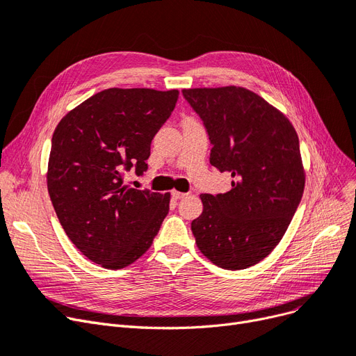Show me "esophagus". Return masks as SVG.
I'll list each match as a JSON object with an SVG mask.
<instances>
[{
	"label": "esophagus",
	"instance_id": "obj_1",
	"mask_svg": "<svg viewBox=\"0 0 356 356\" xmlns=\"http://www.w3.org/2000/svg\"><path fill=\"white\" fill-rule=\"evenodd\" d=\"M171 196H173V200L179 201V200L186 198L188 193H185V192H177V191H173V192H171Z\"/></svg>",
	"mask_w": 356,
	"mask_h": 356
}]
</instances>
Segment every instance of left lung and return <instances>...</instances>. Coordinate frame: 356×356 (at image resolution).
<instances>
[{"label":"left lung","instance_id":"8db88e82","mask_svg":"<svg viewBox=\"0 0 356 356\" xmlns=\"http://www.w3.org/2000/svg\"><path fill=\"white\" fill-rule=\"evenodd\" d=\"M181 94L213 145L209 163L233 177L229 192L201 195L204 211L191 226L196 245L225 270L252 267L282 241L304 193L296 131L280 111L243 88Z\"/></svg>","mask_w":356,"mask_h":356}]
</instances>
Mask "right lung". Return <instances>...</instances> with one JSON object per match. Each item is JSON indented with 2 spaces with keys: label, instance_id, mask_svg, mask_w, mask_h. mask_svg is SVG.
Segmentation results:
<instances>
[{
  "label": "right lung",
  "instance_id": "right-lung-1",
  "mask_svg": "<svg viewBox=\"0 0 356 356\" xmlns=\"http://www.w3.org/2000/svg\"><path fill=\"white\" fill-rule=\"evenodd\" d=\"M179 90L105 89L63 117L51 139L48 192L69 239L86 258L118 270L148 251L170 193L138 191L124 175L148 170L151 142Z\"/></svg>",
  "mask_w": 356,
  "mask_h": 356
}]
</instances>
